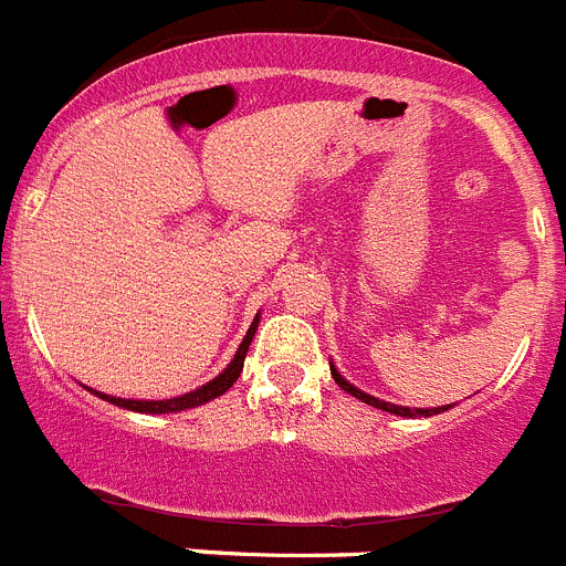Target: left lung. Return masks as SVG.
<instances>
[{
	"label": "left lung",
	"mask_w": 566,
	"mask_h": 566,
	"mask_svg": "<svg viewBox=\"0 0 566 566\" xmlns=\"http://www.w3.org/2000/svg\"><path fill=\"white\" fill-rule=\"evenodd\" d=\"M332 377H334V382L339 385V388H343V391H348L352 394V397H357V399H363V402H368V405H374V408H379V411H388V413H397V417H431V413H439V411H448V408H453V405H444V408H424V411H419V408H402V405H391V402H382V399H377V397H371V394H363L359 391V388H354L352 382H345L343 377H339L337 374V368H334L332 365Z\"/></svg>",
	"instance_id": "obj_1"
}]
</instances>
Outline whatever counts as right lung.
<instances>
[{"label":"right lung","mask_w":566,"mask_h":566,"mask_svg":"<svg viewBox=\"0 0 566 566\" xmlns=\"http://www.w3.org/2000/svg\"><path fill=\"white\" fill-rule=\"evenodd\" d=\"M254 328H258V319H254L252 328H249V334L243 337V343H240L238 354H234V359L229 363L227 371L218 374L212 382H207L203 388H198V391H189V394H184V397L161 399V402H147V399H118V397H107V394H98V391H93V394L102 399H107V402L118 405V408H127V411H138V413H172V411H184V408H195V405L209 402V399L227 394L229 388L238 382L240 371H243V359H247L249 343H252V337H254Z\"/></svg>","instance_id":"add662e5"}]
</instances>
